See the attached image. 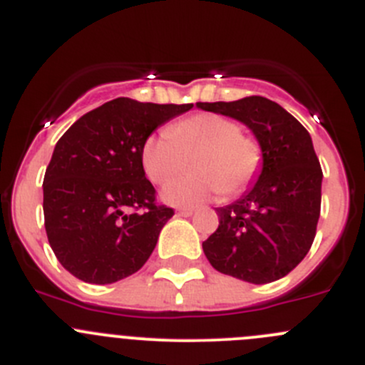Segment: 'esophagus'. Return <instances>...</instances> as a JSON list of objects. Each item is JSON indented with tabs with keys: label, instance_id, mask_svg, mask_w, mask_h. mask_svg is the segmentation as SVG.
<instances>
[{
	"label": "esophagus",
	"instance_id": "esophagus-1",
	"mask_svg": "<svg viewBox=\"0 0 365 365\" xmlns=\"http://www.w3.org/2000/svg\"><path fill=\"white\" fill-rule=\"evenodd\" d=\"M176 214L182 215V217H189V215L194 214V208H189V207L178 208V210H176Z\"/></svg>",
	"mask_w": 365,
	"mask_h": 365
}]
</instances>
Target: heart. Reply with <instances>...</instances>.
Listing matches in <instances>:
<instances>
[{
    "label": "heart",
    "mask_w": 365,
    "mask_h": 365,
    "mask_svg": "<svg viewBox=\"0 0 365 365\" xmlns=\"http://www.w3.org/2000/svg\"><path fill=\"white\" fill-rule=\"evenodd\" d=\"M191 160L193 175L165 187L162 196L176 207H194L221 192L233 197L250 189L264 162L260 143L240 133L239 123L200 112L153 133L140 146V165L155 185H167Z\"/></svg>",
    "instance_id": "b5f03b06"
}]
</instances>
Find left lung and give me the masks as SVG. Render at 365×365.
<instances>
[{
	"label": "left lung",
	"mask_w": 365,
	"mask_h": 365,
	"mask_svg": "<svg viewBox=\"0 0 365 365\" xmlns=\"http://www.w3.org/2000/svg\"><path fill=\"white\" fill-rule=\"evenodd\" d=\"M250 126L264 151L260 178L239 201L217 208L219 226L203 242L212 267L250 284H269L309 253L321 214L319 158L305 126L262 96L196 103Z\"/></svg>",
	"instance_id": "8db88e82"
}]
</instances>
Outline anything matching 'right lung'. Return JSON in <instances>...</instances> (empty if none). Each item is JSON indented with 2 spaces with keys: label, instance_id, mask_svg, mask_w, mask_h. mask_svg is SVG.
Masks as SVG:
<instances>
[{
  "label": "right lung",
  "instance_id": "right-lung-1",
  "mask_svg": "<svg viewBox=\"0 0 365 365\" xmlns=\"http://www.w3.org/2000/svg\"><path fill=\"white\" fill-rule=\"evenodd\" d=\"M187 105L118 98L81 115L56 143L44 175V226L67 271L114 284L139 271L173 217L140 165V146Z\"/></svg>",
  "mask_w": 365,
  "mask_h": 365
}]
</instances>
